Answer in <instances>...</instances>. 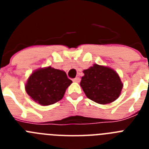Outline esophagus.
Returning <instances> with one entry per match:
<instances>
[{"label": "esophagus", "mask_w": 149, "mask_h": 149, "mask_svg": "<svg viewBox=\"0 0 149 149\" xmlns=\"http://www.w3.org/2000/svg\"><path fill=\"white\" fill-rule=\"evenodd\" d=\"M72 81H74V82H76V83H79L80 82V81H81V79H80V77H75V78H74Z\"/></svg>", "instance_id": "obj_1"}]
</instances>
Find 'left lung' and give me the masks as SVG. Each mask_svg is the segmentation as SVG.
Wrapping results in <instances>:
<instances>
[{
    "instance_id": "left-lung-1",
    "label": "left lung",
    "mask_w": 149,
    "mask_h": 149,
    "mask_svg": "<svg viewBox=\"0 0 149 149\" xmlns=\"http://www.w3.org/2000/svg\"><path fill=\"white\" fill-rule=\"evenodd\" d=\"M84 73L80 85L88 98L96 103L106 104L119 98L123 84L113 69L94 64L84 70Z\"/></svg>"
}]
</instances>
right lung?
I'll return each instance as SVG.
<instances>
[{
    "instance_id": "right-lung-1",
    "label": "right lung",
    "mask_w": 149,
    "mask_h": 149,
    "mask_svg": "<svg viewBox=\"0 0 149 149\" xmlns=\"http://www.w3.org/2000/svg\"><path fill=\"white\" fill-rule=\"evenodd\" d=\"M72 83L64 71L48 66L33 72L27 80L25 89L34 101L47 106L60 101Z\"/></svg>"
}]
</instances>
